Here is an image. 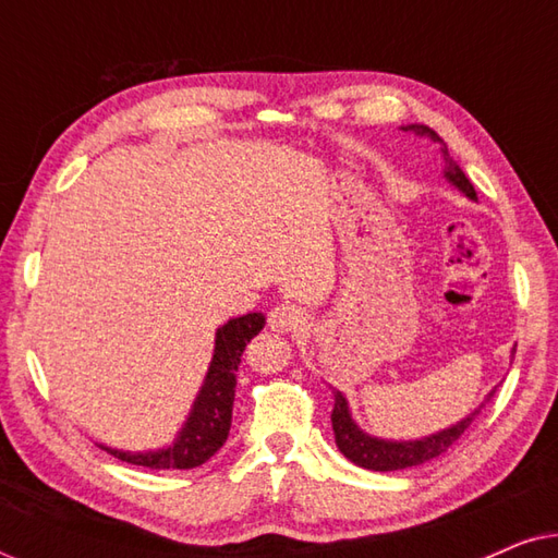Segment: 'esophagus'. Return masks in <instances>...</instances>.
<instances>
[{"mask_svg": "<svg viewBox=\"0 0 558 558\" xmlns=\"http://www.w3.org/2000/svg\"><path fill=\"white\" fill-rule=\"evenodd\" d=\"M302 325H304V312L292 302L277 304V307L269 312V327L277 332L300 330Z\"/></svg>", "mask_w": 558, "mask_h": 558, "instance_id": "esophagus-1", "label": "esophagus"}]
</instances>
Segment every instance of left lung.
<instances>
[{
    "label": "left lung",
    "instance_id": "1",
    "mask_svg": "<svg viewBox=\"0 0 558 558\" xmlns=\"http://www.w3.org/2000/svg\"><path fill=\"white\" fill-rule=\"evenodd\" d=\"M422 134H429L434 142H441L437 134L432 132L429 126H416ZM441 155H445V165H447V180H452L457 187L462 190L468 197H475V187L468 180L452 157L445 144H441ZM493 396V393H490ZM475 414H470L468 418H462L460 424L449 426V429L432 434L426 439H416V441H386V439H376L368 437V434L357 429L353 424V418L348 414V403L342 399L340 391H335V409H332V432H335V441H338V449L348 457L350 462H355L357 468L365 470H376V472H393V470H403V468H416V464H424L434 460V457L445 454L449 447L454 445L457 439L468 432V426L475 422Z\"/></svg>",
    "mask_w": 558,
    "mask_h": 558
}]
</instances>
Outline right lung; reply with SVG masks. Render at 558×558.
Returning <instances> with one entry per match:
<instances>
[{"label":"right lung","instance_id":"obj_1","mask_svg":"<svg viewBox=\"0 0 558 558\" xmlns=\"http://www.w3.org/2000/svg\"><path fill=\"white\" fill-rule=\"evenodd\" d=\"M266 317L262 312L235 317L223 325L216 335V353H213L208 376L197 393V401L190 414L185 429L180 432L172 447L159 449V452H119V449H106L117 460L140 464L149 470H193L210 460L213 454L223 447L231 432L233 396H235V371H239L241 355L251 338L264 330Z\"/></svg>","mask_w":558,"mask_h":558}]
</instances>
